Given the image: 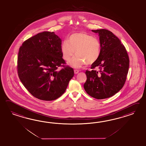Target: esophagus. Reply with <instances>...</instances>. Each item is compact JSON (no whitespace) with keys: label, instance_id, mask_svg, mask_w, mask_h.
I'll return each instance as SVG.
<instances>
[{"label":"esophagus","instance_id":"34e87169","mask_svg":"<svg viewBox=\"0 0 146 146\" xmlns=\"http://www.w3.org/2000/svg\"><path fill=\"white\" fill-rule=\"evenodd\" d=\"M74 73H75V74H78V73L79 72V70H74Z\"/></svg>","mask_w":146,"mask_h":146}]
</instances>
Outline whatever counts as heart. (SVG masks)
<instances>
[{"label":"heart","instance_id":"heart-1","mask_svg":"<svg viewBox=\"0 0 146 146\" xmlns=\"http://www.w3.org/2000/svg\"><path fill=\"white\" fill-rule=\"evenodd\" d=\"M63 58L68 61L75 51L76 56L69 64L79 68L86 64L91 65L97 61L101 54V45L96 38L86 33H77L71 35L68 42L64 41L60 46Z\"/></svg>","mask_w":146,"mask_h":146}]
</instances>
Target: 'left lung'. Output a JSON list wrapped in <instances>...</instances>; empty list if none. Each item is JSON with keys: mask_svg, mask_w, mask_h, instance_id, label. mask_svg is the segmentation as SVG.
<instances>
[{"mask_svg": "<svg viewBox=\"0 0 146 146\" xmlns=\"http://www.w3.org/2000/svg\"><path fill=\"white\" fill-rule=\"evenodd\" d=\"M99 36L101 54L91 68L98 67L99 71L87 70L84 90L90 96L98 100L113 96L124 86L128 73V54L119 39L106 29L92 30Z\"/></svg>", "mask_w": 146, "mask_h": 146, "instance_id": "obj_1", "label": "left lung"}]
</instances>
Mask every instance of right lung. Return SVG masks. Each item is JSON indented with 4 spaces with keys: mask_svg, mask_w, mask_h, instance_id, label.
<instances>
[{
    "mask_svg": "<svg viewBox=\"0 0 146 146\" xmlns=\"http://www.w3.org/2000/svg\"><path fill=\"white\" fill-rule=\"evenodd\" d=\"M62 40L54 32L44 31L25 41L18 57V73L25 88L34 97L53 101L65 93L73 69L65 66ZM62 66L61 70L58 66Z\"/></svg>",
    "mask_w": 146,
    "mask_h": 146,
    "instance_id": "add662e5",
    "label": "right lung"
}]
</instances>
